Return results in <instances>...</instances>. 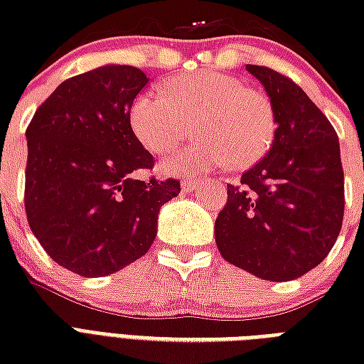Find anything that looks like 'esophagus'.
I'll return each mask as SVG.
<instances>
[{
  "label": "esophagus",
  "mask_w": 364,
  "mask_h": 364,
  "mask_svg": "<svg viewBox=\"0 0 364 364\" xmlns=\"http://www.w3.org/2000/svg\"><path fill=\"white\" fill-rule=\"evenodd\" d=\"M200 185H202V181H200V179H185V181L181 183L183 191H187V193H191V191H196V188H200Z\"/></svg>",
  "instance_id": "1"
}]
</instances>
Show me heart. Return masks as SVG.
<instances>
[{
  "mask_svg": "<svg viewBox=\"0 0 364 364\" xmlns=\"http://www.w3.org/2000/svg\"><path fill=\"white\" fill-rule=\"evenodd\" d=\"M198 139L160 164L164 173H205L230 162L249 168L270 151L276 113L264 92L215 70L183 73L164 90H145L130 109L137 139L153 153H168L191 134Z\"/></svg>",
  "mask_w": 364,
  "mask_h": 364,
  "instance_id": "b5f03b06",
  "label": "heart"
}]
</instances>
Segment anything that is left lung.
Instances as JSON below:
<instances>
[{"label": "left lung", "instance_id": "obj_1", "mask_svg": "<svg viewBox=\"0 0 364 364\" xmlns=\"http://www.w3.org/2000/svg\"><path fill=\"white\" fill-rule=\"evenodd\" d=\"M276 113V137L260 162L228 185L217 215L223 259L268 279L291 282L316 268L344 219V170L333 124L289 77L245 65Z\"/></svg>", "mask_w": 364, "mask_h": 364}]
</instances>
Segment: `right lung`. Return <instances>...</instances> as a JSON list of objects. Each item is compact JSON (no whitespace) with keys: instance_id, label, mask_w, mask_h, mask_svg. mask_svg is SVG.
Instances as JSON below:
<instances>
[{"instance_id":"obj_1","label":"right lung","mask_w":364,"mask_h":364,"mask_svg":"<svg viewBox=\"0 0 364 364\" xmlns=\"http://www.w3.org/2000/svg\"><path fill=\"white\" fill-rule=\"evenodd\" d=\"M149 82L134 65H102L65 79L31 119L24 205L48 257L85 277L109 276L147 253L177 179L141 181L153 154L130 124Z\"/></svg>"}]
</instances>
